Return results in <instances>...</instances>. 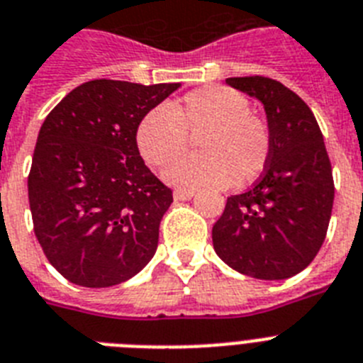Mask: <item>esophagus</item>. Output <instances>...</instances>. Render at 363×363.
Segmentation results:
<instances>
[{
	"label": "esophagus",
	"instance_id": "obj_1",
	"mask_svg": "<svg viewBox=\"0 0 363 363\" xmlns=\"http://www.w3.org/2000/svg\"><path fill=\"white\" fill-rule=\"evenodd\" d=\"M194 194H196L194 190H175L173 197H175V201H188L194 197Z\"/></svg>",
	"mask_w": 363,
	"mask_h": 363
}]
</instances>
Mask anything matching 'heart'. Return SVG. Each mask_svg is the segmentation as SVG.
<instances>
[{"mask_svg": "<svg viewBox=\"0 0 363 363\" xmlns=\"http://www.w3.org/2000/svg\"><path fill=\"white\" fill-rule=\"evenodd\" d=\"M190 138L199 153L167 167L166 181L179 188H227L260 177L271 153L269 127L251 112L238 90L219 84L191 90L167 111L155 106L136 127V147L151 167L186 153Z\"/></svg>", "mask_w": 363, "mask_h": 363, "instance_id": "1", "label": "heart"}]
</instances>
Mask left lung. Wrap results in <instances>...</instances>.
I'll return each mask as SVG.
<instances>
[{"mask_svg":"<svg viewBox=\"0 0 363 363\" xmlns=\"http://www.w3.org/2000/svg\"><path fill=\"white\" fill-rule=\"evenodd\" d=\"M264 103L271 153L249 190L227 197L212 227L218 257L243 275L280 280L297 275L321 249L334 203L327 147L310 106L275 79H227Z\"/></svg>","mask_w":363,"mask_h":363,"instance_id":"left-lung-1","label":"left lung"}]
</instances>
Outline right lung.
<instances>
[{"label":"right lung","instance_id":"1","mask_svg":"<svg viewBox=\"0 0 363 363\" xmlns=\"http://www.w3.org/2000/svg\"><path fill=\"white\" fill-rule=\"evenodd\" d=\"M179 83L96 79L48 114L27 177L33 228L64 279L108 288L153 258L173 191L136 147V127Z\"/></svg>","mask_w":363,"mask_h":363}]
</instances>
